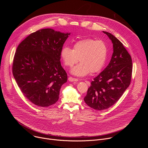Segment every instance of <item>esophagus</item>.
Listing matches in <instances>:
<instances>
[{
    "instance_id": "1",
    "label": "esophagus",
    "mask_w": 148,
    "mask_h": 148,
    "mask_svg": "<svg viewBox=\"0 0 148 148\" xmlns=\"http://www.w3.org/2000/svg\"><path fill=\"white\" fill-rule=\"evenodd\" d=\"M69 81H70V82H77V81H78V79L77 78H75L70 77L69 78Z\"/></svg>"
}]
</instances>
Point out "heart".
Here are the masks:
<instances>
[{
    "instance_id": "b5f03b06",
    "label": "heart",
    "mask_w": 148,
    "mask_h": 148,
    "mask_svg": "<svg viewBox=\"0 0 148 148\" xmlns=\"http://www.w3.org/2000/svg\"><path fill=\"white\" fill-rule=\"evenodd\" d=\"M108 49L102 40L85 38L73 45V49L63 46L60 51L61 58L67 67H71L79 61V64L74 67L71 73L78 77L98 73L101 70L106 62Z\"/></svg>"
}]
</instances>
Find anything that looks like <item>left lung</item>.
Here are the masks:
<instances>
[{"instance_id": "obj_1", "label": "left lung", "mask_w": 148, "mask_h": 148, "mask_svg": "<svg viewBox=\"0 0 148 148\" xmlns=\"http://www.w3.org/2000/svg\"><path fill=\"white\" fill-rule=\"evenodd\" d=\"M103 33L112 41L113 54L107 67L91 82L84 99L98 111L108 109L119 100L130 85L132 73V58L123 44L112 34Z\"/></svg>"}]
</instances>
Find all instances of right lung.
<instances>
[{"label": "right lung", "instance_id": "1", "mask_svg": "<svg viewBox=\"0 0 148 148\" xmlns=\"http://www.w3.org/2000/svg\"><path fill=\"white\" fill-rule=\"evenodd\" d=\"M70 34L41 29L28 36L17 48L13 75L24 96L37 106L54 104L62 85L67 81L61 65L60 51Z\"/></svg>", "mask_w": 148, "mask_h": 148}]
</instances>
